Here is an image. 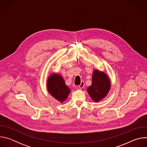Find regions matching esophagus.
<instances>
[{"label": "esophagus", "instance_id": "obj_1", "mask_svg": "<svg viewBox=\"0 0 147 147\" xmlns=\"http://www.w3.org/2000/svg\"><path fill=\"white\" fill-rule=\"evenodd\" d=\"M84 87V82L83 81H82L81 82L80 85L78 86V88H79L80 89H82V88H83Z\"/></svg>", "mask_w": 147, "mask_h": 147}]
</instances>
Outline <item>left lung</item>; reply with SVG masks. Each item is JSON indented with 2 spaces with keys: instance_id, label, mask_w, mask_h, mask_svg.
I'll list each match as a JSON object with an SVG mask.
<instances>
[{
  "instance_id": "obj_1",
  "label": "left lung",
  "mask_w": 147,
  "mask_h": 147,
  "mask_svg": "<svg viewBox=\"0 0 147 147\" xmlns=\"http://www.w3.org/2000/svg\"><path fill=\"white\" fill-rule=\"evenodd\" d=\"M111 87L110 78L105 73L95 69L92 74V84L87 92L95 102L102 100L109 93Z\"/></svg>"
}]
</instances>
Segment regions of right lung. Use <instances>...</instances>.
I'll return each mask as SVG.
<instances>
[{
	"label": "right lung",
	"instance_id": "add662e5",
	"mask_svg": "<svg viewBox=\"0 0 147 147\" xmlns=\"http://www.w3.org/2000/svg\"><path fill=\"white\" fill-rule=\"evenodd\" d=\"M47 86L48 92L60 103L66 100L71 92L60 74H50L47 80Z\"/></svg>",
	"mask_w": 147,
	"mask_h": 147
}]
</instances>
